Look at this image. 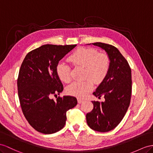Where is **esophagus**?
I'll return each mask as SVG.
<instances>
[{
  "instance_id": "34e87169",
  "label": "esophagus",
  "mask_w": 153,
  "mask_h": 153,
  "mask_svg": "<svg viewBox=\"0 0 153 153\" xmlns=\"http://www.w3.org/2000/svg\"><path fill=\"white\" fill-rule=\"evenodd\" d=\"M77 102H78V103H83L84 102V100H81V99H78L77 100Z\"/></svg>"
}]
</instances>
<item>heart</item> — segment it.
Here are the masks:
<instances>
[{
    "instance_id": "heart-1",
    "label": "heart",
    "mask_w": 153,
    "mask_h": 153,
    "mask_svg": "<svg viewBox=\"0 0 153 153\" xmlns=\"http://www.w3.org/2000/svg\"><path fill=\"white\" fill-rule=\"evenodd\" d=\"M72 63L85 68V78H90L83 82H74L66 88L68 94L79 98H83L93 89L92 80L96 83H100L107 76L110 68V60L106 54L99 53L95 49L81 47L68 57ZM56 72L60 80L68 83L71 80V70L65 62H59ZM92 80H91V79Z\"/></svg>"
}]
</instances>
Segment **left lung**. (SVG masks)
I'll return each instance as SVG.
<instances>
[{"label": "left lung", "instance_id": "obj_1", "mask_svg": "<svg viewBox=\"0 0 153 153\" xmlns=\"http://www.w3.org/2000/svg\"><path fill=\"white\" fill-rule=\"evenodd\" d=\"M92 45L106 52L110 60V68L106 77L93 92V95L98 98L103 96L105 101H92L94 108L86 115V119L90 128L105 132L117 126L128 110L132 92L131 69L114 46L102 42Z\"/></svg>", "mask_w": 153, "mask_h": 153}]
</instances>
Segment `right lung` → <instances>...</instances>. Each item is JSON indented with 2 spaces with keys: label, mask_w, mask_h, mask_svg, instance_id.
Returning a JSON list of instances; mask_svg holds the SVG:
<instances>
[{
  "label": "right lung",
  "mask_w": 153,
  "mask_h": 153,
  "mask_svg": "<svg viewBox=\"0 0 153 153\" xmlns=\"http://www.w3.org/2000/svg\"><path fill=\"white\" fill-rule=\"evenodd\" d=\"M76 46L45 45L30 52L22 61L17 79L19 98L26 120L39 132L50 134L61 130L66 112L77 103L70 96L51 98L63 91L56 66Z\"/></svg>",
  "instance_id": "1"
}]
</instances>
